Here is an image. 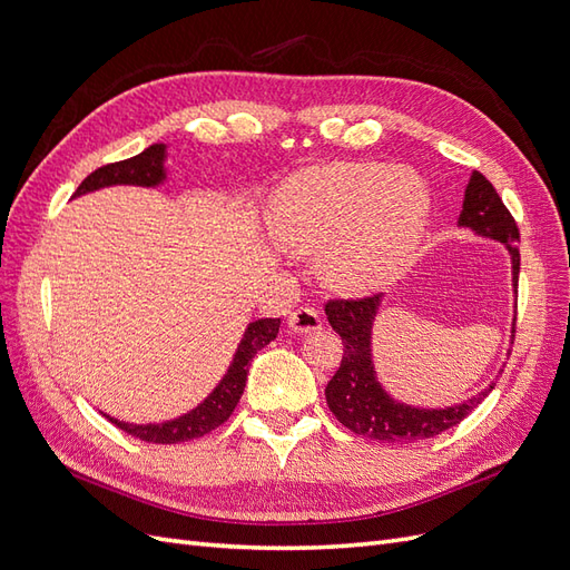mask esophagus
<instances>
[{
    "instance_id": "34e87169",
    "label": "esophagus",
    "mask_w": 570,
    "mask_h": 570,
    "mask_svg": "<svg viewBox=\"0 0 570 570\" xmlns=\"http://www.w3.org/2000/svg\"><path fill=\"white\" fill-rule=\"evenodd\" d=\"M287 325L292 333H299V335H308V333H316L323 327V321L318 316L316 308H297V312H292L287 318Z\"/></svg>"
}]
</instances>
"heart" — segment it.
I'll use <instances>...</instances> for the list:
<instances>
[{"mask_svg": "<svg viewBox=\"0 0 570 570\" xmlns=\"http://www.w3.org/2000/svg\"><path fill=\"white\" fill-rule=\"evenodd\" d=\"M428 220V183L409 166H308L266 206L271 235L295 254L318 252L321 281L344 295L390 285L416 256Z\"/></svg>", "mask_w": 570, "mask_h": 570, "instance_id": "obj_1", "label": "heart"}]
</instances>
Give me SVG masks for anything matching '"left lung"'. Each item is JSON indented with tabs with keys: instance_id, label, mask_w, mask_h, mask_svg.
Wrapping results in <instances>:
<instances>
[{
	"instance_id": "obj_1",
	"label": "left lung",
	"mask_w": 570,
	"mask_h": 570,
	"mask_svg": "<svg viewBox=\"0 0 570 570\" xmlns=\"http://www.w3.org/2000/svg\"><path fill=\"white\" fill-rule=\"evenodd\" d=\"M456 226L471 230L475 237L502 243L511 258V285L513 295L519 289V271H521V254H519V228L504 206L502 197L497 195L492 183L475 174L465 185L463 204ZM383 297L375 295L368 299L356 302H327L325 316L333 331L342 337V361L337 373L331 377L325 387V400L335 419L350 428L352 433L364 435L368 440L381 442H416L435 438L444 430L461 423L469 413L485 400L492 392L494 383L485 390L473 394L471 400H463L454 406H413L406 402L394 400V396L377 381V371L373 364V327L381 314ZM513 325H515V308H513ZM511 327V340H513ZM511 354V350H509ZM502 373V371H499Z\"/></svg>"
}]
</instances>
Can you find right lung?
I'll return each mask as SVG.
<instances>
[{
  "mask_svg": "<svg viewBox=\"0 0 570 570\" xmlns=\"http://www.w3.org/2000/svg\"><path fill=\"white\" fill-rule=\"evenodd\" d=\"M166 159H168V145H164V142L149 145L145 151H140L132 159L97 168L95 174H90L80 183L73 199L97 193V189L114 187V185L161 187L168 180ZM278 331H281V318L252 321L245 327V335L237 344L226 375L220 377L218 385L209 392V396H206L204 402H199L195 409L183 413V416H178L174 421L145 423V425L142 423H126V421H118L114 416H107V419L116 428L126 430L128 435L140 438L145 442H154V444H176V442H187V440H195V438L212 433L214 428H218L220 423H226L230 419V413L235 411L239 396H243V392H245L252 358L256 356L258 350H264L271 340H275Z\"/></svg>",
  "mask_w": 570,
  "mask_h": 570,
  "instance_id": "add662e5",
  "label": "right lung"
}]
</instances>
